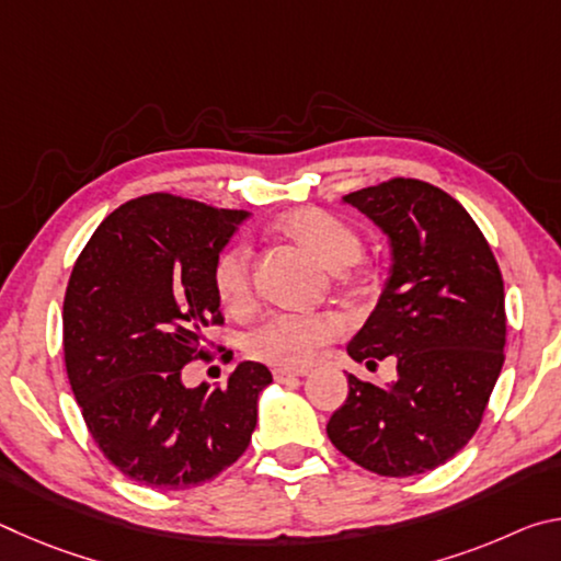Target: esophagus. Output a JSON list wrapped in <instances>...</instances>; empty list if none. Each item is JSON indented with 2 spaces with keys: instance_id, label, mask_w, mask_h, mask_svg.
I'll list each match as a JSON object with an SVG mask.
<instances>
[{
  "instance_id": "esophagus-1",
  "label": "esophagus",
  "mask_w": 561,
  "mask_h": 561,
  "mask_svg": "<svg viewBox=\"0 0 561 561\" xmlns=\"http://www.w3.org/2000/svg\"><path fill=\"white\" fill-rule=\"evenodd\" d=\"M272 376H274V381H277V383H289V381H294V378L304 376V371H289V368H274Z\"/></svg>"
}]
</instances>
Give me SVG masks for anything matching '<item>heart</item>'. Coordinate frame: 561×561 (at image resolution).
Instances as JSON below:
<instances>
[{
  "label": "heart",
  "mask_w": 561,
  "mask_h": 561,
  "mask_svg": "<svg viewBox=\"0 0 561 561\" xmlns=\"http://www.w3.org/2000/svg\"><path fill=\"white\" fill-rule=\"evenodd\" d=\"M279 230L311 254L321 267L341 272L356 264L364 244L358 234L336 217L321 210H297L287 215ZM213 284L227 309L242 311L252 299L250 247L230 242L213 264ZM344 331L336 314H272L254 324L244 336V351L252 358L279 368H304L317 358L319 348Z\"/></svg>",
  "instance_id": "1"
}]
</instances>
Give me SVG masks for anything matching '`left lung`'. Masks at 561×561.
<instances>
[{"label":"left lung","instance_id":"1","mask_svg":"<svg viewBox=\"0 0 561 561\" xmlns=\"http://www.w3.org/2000/svg\"><path fill=\"white\" fill-rule=\"evenodd\" d=\"M341 203L364 213L391 247V274L348 341V356L396 358V381L348 376L329 440L360 468L411 478L448 462L478 431L505 348V287L485 237L448 193L398 178Z\"/></svg>","mask_w":561,"mask_h":561}]
</instances>
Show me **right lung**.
<instances>
[{"mask_svg": "<svg viewBox=\"0 0 561 561\" xmlns=\"http://www.w3.org/2000/svg\"><path fill=\"white\" fill-rule=\"evenodd\" d=\"M250 220L175 195L113 210L73 264L64 297L71 391L103 455L140 485L185 490L240 458L257 425L267 366L242 360L225 386H185L183 368L222 324L215 257Z\"/></svg>", "mask_w": 561, "mask_h": 561, "instance_id": "right-lung-1", "label": "right lung"}]
</instances>
